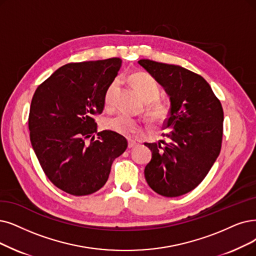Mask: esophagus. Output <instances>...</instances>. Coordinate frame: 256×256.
Masks as SVG:
<instances>
[{"instance_id": "esophagus-1", "label": "esophagus", "mask_w": 256, "mask_h": 256, "mask_svg": "<svg viewBox=\"0 0 256 256\" xmlns=\"http://www.w3.org/2000/svg\"><path fill=\"white\" fill-rule=\"evenodd\" d=\"M138 145V142H136V140H128V147L129 148H134V147H136Z\"/></svg>"}]
</instances>
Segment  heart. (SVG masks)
I'll return each mask as SVG.
<instances>
[{"mask_svg": "<svg viewBox=\"0 0 256 256\" xmlns=\"http://www.w3.org/2000/svg\"><path fill=\"white\" fill-rule=\"evenodd\" d=\"M132 85L138 90L146 103V111L149 116L156 122L165 120L170 112V104L165 100H158L160 96V86L158 82L150 74L138 72L130 78ZM118 86V80H114L107 87L104 94V104L106 107H110L114 102V96ZM104 128L118 134L131 136L142 134L144 131L142 122L129 116L120 114L116 116L107 118L103 124Z\"/></svg>", "mask_w": 256, "mask_h": 256, "instance_id": "b5f03b06", "label": "heart"}]
</instances>
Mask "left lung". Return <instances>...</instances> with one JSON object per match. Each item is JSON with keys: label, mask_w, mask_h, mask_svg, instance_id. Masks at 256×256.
<instances>
[{"label": "left lung", "mask_w": 256, "mask_h": 256, "mask_svg": "<svg viewBox=\"0 0 256 256\" xmlns=\"http://www.w3.org/2000/svg\"><path fill=\"white\" fill-rule=\"evenodd\" d=\"M170 96L169 116L164 129L168 140L145 142L152 151L145 167L150 188L176 198L196 188L218 158L222 140L224 111L207 80L176 65L140 60Z\"/></svg>", "instance_id": "8db88e82"}]
</instances>
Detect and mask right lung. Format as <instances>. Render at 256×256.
I'll use <instances>...</instances> for the list:
<instances>
[{"label": "right lung", "mask_w": 256, "mask_h": 256, "mask_svg": "<svg viewBox=\"0 0 256 256\" xmlns=\"http://www.w3.org/2000/svg\"><path fill=\"white\" fill-rule=\"evenodd\" d=\"M120 66L118 58L68 63L32 96L28 118L32 148L49 180L71 196H89L103 187L112 162L128 146L118 132H98L94 120Z\"/></svg>", "instance_id": "1"}]
</instances>
